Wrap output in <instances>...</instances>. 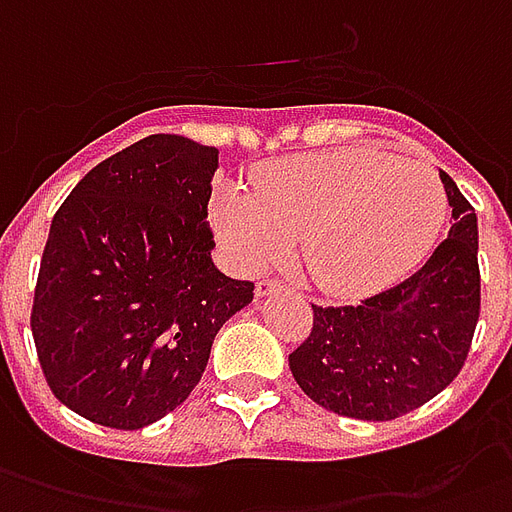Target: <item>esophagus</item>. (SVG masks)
<instances>
[{"instance_id": "1", "label": "esophagus", "mask_w": 512, "mask_h": 512, "mask_svg": "<svg viewBox=\"0 0 512 512\" xmlns=\"http://www.w3.org/2000/svg\"><path fill=\"white\" fill-rule=\"evenodd\" d=\"M283 283L275 281V278H264V281L256 283V297H267L272 292H281Z\"/></svg>"}]
</instances>
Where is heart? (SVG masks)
I'll use <instances>...</instances> for the list:
<instances>
[{"instance_id": "obj_1", "label": "heart", "mask_w": 512, "mask_h": 512, "mask_svg": "<svg viewBox=\"0 0 512 512\" xmlns=\"http://www.w3.org/2000/svg\"><path fill=\"white\" fill-rule=\"evenodd\" d=\"M447 215L445 185L420 160L343 147L272 160L253 190L223 188L212 204L220 240L245 270H261L302 242L324 292H379L431 251Z\"/></svg>"}]
</instances>
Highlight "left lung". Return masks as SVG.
Wrapping results in <instances>:
<instances>
[{"mask_svg": "<svg viewBox=\"0 0 512 512\" xmlns=\"http://www.w3.org/2000/svg\"><path fill=\"white\" fill-rule=\"evenodd\" d=\"M453 226L406 281L357 305H313L308 338L289 354L302 393L354 420H395L461 374L480 319L475 207L439 171Z\"/></svg>", "mask_w": 512, "mask_h": 512, "instance_id": "obj_1", "label": "left lung"}]
</instances>
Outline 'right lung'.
I'll return each instance as SVG.
<instances>
[{
    "label": "right lung",
    "mask_w": 512,
    "mask_h": 512,
    "mask_svg": "<svg viewBox=\"0 0 512 512\" xmlns=\"http://www.w3.org/2000/svg\"><path fill=\"white\" fill-rule=\"evenodd\" d=\"M218 149L158 133L111 155L62 201L40 261L32 335L51 393L138 431L199 384L215 335L253 300L215 270L207 223Z\"/></svg>",
    "instance_id": "right-lung-1"
}]
</instances>
